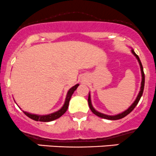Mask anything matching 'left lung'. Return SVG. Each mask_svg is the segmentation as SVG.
<instances>
[{
  "instance_id": "obj_1",
  "label": "left lung",
  "mask_w": 156,
  "mask_h": 156,
  "mask_svg": "<svg viewBox=\"0 0 156 156\" xmlns=\"http://www.w3.org/2000/svg\"><path fill=\"white\" fill-rule=\"evenodd\" d=\"M131 51H132V53L134 55H135V57L137 58V60H138L139 64H140V69H141V73H142L141 87H140V92H139L138 96L136 97V99L135 101H134V102L133 103L132 105H131L130 107L128 109H127V110H126L125 112H122V113L119 114V115H115V116H111V115H104V114L100 113V112H97V111H95V109H94V108L92 107V103H91L90 95H89V97H88V103H89V108H90V109H91V111H92V113L95 114V115H97V116H98V117H100V118H105V119H108V120H119V119H121V118H124V117L127 116V115H129V114H130V112H132V111L133 110L134 108H135V107H136V105L138 104L139 101H140V98H141L142 95H143V89H144L145 74H144V72H143V65H142L141 61H140V58H139L138 55H137L136 54L135 52H134L133 50H131Z\"/></svg>"
}]
</instances>
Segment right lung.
Masks as SVG:
<instances>
[{"label": "right lung", "instance_id": "right-lung-1", "mask_svg": "<svg viewBox=\"0 0 156 156\" xmlns=\"http://www.w3.org/2000/svg\"><path fill=\"white\" fill-rule=\"evenodd\" d=\"M78 86H79V84H76L74 86H73L71 89H70V90H69L68 92H67V98H66L65 103H64V106L62 107V108L60 109V110L58 111V112H55V113L50 114V115H32V114L27 113V112H23L24 114H25L26 116L29 117V118L34 120V121H41V122H48V121H54V120L58 119V118H59L60 117L62 116V115L67 112V108H68L69 102H70V98H71L72 95H73V93L74 92V91L76 90V88H77Z\"/></svg>", "mask_w": 156, "mask_h": 156}]
</instances>
